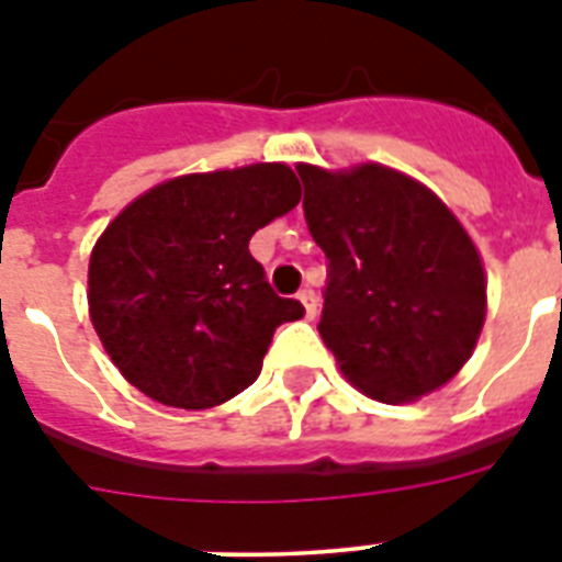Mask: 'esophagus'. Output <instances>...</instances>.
Returning <instances> with one entry per match:
<instances>
[{"instance_id": "obj_1", "label": "esophagus", "mask_w": 562, "mask_h": 562, "mask_svg": "<svg viewBox=\"0 0 562 562\" xmlns=\"http://www.w3.org/2000/svg\"><path fill=\"white\" fill-rule=\"evenodd\" d=\"M297 300H300V303H303V308H306V317H308V321H312V317L317 315V297H315V291H312V289H303V291H300V294H297Z\"/></svg>"}]
</instances>
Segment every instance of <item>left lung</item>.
I'll list each match as a JSON object with an SVG mask.
<instances>
[{
  "label": "left lung",
  "mask_w": 562,
  "mask_h": 562,
  "mask_svg": "<svg viewBox=\"0 0 562 562\" xmlns=\"http://www.w3.org/2000/svg\"><path fill=\"white\" fill-rule=\"evenodd\" d=\"M303 215L324 250L321 338L356 387L411 402L446 384L479 341V250L437 194L384 166H297Z\"/></svg>",
  "instance_id": "obj_1"
}]
</instances>
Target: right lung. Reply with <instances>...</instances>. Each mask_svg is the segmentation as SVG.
<instances>
[{
    "label": "right lung",
    "mask_w": 562,
    "mask_h": 562,
    "mask_svg": "<svg viewBox=\"0 0 562 562\" xmlns=\"http://www.w3.org/2000/svg\"><path fill=\"white\" fill-rule=\"evenodd\" d=\"M300 203L282 162L187 175L136 198L90 256V317L127 382L171 408L233 400L277 326L306 315L250 256V236Z\"/></svg>",
    "instance_id": "right-lung-1"
}]
</instances>
